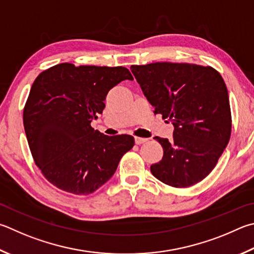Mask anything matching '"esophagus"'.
I'll list each match as a JSON object with an SVG mask.
<instances>
[{"label":"esophagus","mask_w":254,"mask_h":254,"mask_svg":"<svg viewBox=\"0 0 254 254\" xmlns=\"http://www.w3.org/2000/svg\"><path fill=\"white\" fill-rule=\"evenodd\" d=\"M134 141L136 144H142V143H144L147 141V139H144V137H139V136H135L134 137Z\"/></svg>","instance_id":"obj_1"}]
</instances>
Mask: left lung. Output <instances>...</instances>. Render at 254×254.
<instances>
[{
  "instance_id": "8db88e82",
  "label": "left lung",
  "mask_w": 254,
  "mask_h": 254,
  "mask_svg": "<svg viewBox=\"0 0 254 254\" xmlns=\"http://www.w3.org/2000/svg\"><path fill=\"white\" fill-rule=\"evenodd\" d=\"M131 70L154 113L174 127L172 140L154 137L163 147V158L151 165L152 174L174 188L202 181L231 135V110L222 76L211 66L189 63L156 62L132 65Z\"/></svg>"
}]
</instances>
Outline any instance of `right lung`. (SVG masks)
<instances>
[{"mask_svg":"<svg viewBox=\"0 0 254 254\" xmlns=\"http://www.w3.org/2000/svg\"><path fill=\"white\" fill-rule=\"evenodd\" d=\"M133 80L123 66L61 63L32 84L23 124L35 164L63 191L87 195L109 181L134 145L127 134L109 136L91 127L113 86Z\"/></svg>","mask_w":254,"mask_h":254,"instance_id":"add662e5","label":"right lung"}]
</instances>
